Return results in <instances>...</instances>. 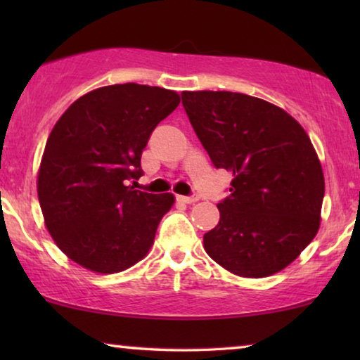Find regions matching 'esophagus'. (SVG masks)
Returning a JSON list of instances; mask_svg holds the SVG:
<instances>
[{"mask_svg": "<svg viewBox=\"0 0 360 360\" xmlns=\"http://www.w3.org/2000/svg\"><path fill=\"white\" fill-rule=\"evenodd\" d=\"M179 200L184 201V203H186V205H193V203H196V201H198V196H196V195H193V196H179Z\"/></svg>", "mask_w": 360, "mask_h": 360, "instance_id": "34e87169", "label": "esophagus"}]
</instances>
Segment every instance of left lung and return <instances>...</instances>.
<instances>
[{"instance_id":"8db88e82","label":"left lung","mask_w":360,"mask_h":360,"mask_svg":"<svg viewBox=\"0 0 360 360\" xmlns=\"http://www.w3.org/2000/svg\"><path fill=\"white\" fill-rule=\"evenodd\" d=\"M184 108L216 169L233 174L206 254L245 278L288 267L321 223L324 175L302 124L282 108L233 91H184Z\"/></svg>"}]
</instances>
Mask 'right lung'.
<instances>
[{
  "label": "right lung",
  "instance_id": "right-lung-1",
  "mask_svg": "<svg viewBox=\"0 0 360 360\" xmlns=\"http://www.w3.org/2000/svg\"><path fill=\"white\" fill-rule=\"evenodd\" d=\"M160 86L96 88L68 106L49 134L37 174L44 223L57 248L96 274H117L149 254L172 193L134 190L150 132L179 106Z\"/></svg>",
  "mask_w": 360,
  "mask_h": 360
}]
</instances>
